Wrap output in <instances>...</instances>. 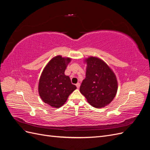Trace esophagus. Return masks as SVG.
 Instances as JSON below:
<instances>
[{"label":"esophagus","instance_id":"obj_1","mask_svg":"<svg viewBox=\"0 0 150 150\" xmlns=\"http://www.w3.org/2000/svg\"><path fill=\"white\" fill-rule=\"evenodd\" d=\"M76 85V87H77V88H79V87H80V83H77Z\"/></svg>","mask_w":150,"mask_h":150}]
</instances>
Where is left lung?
I'll return each mask as SVG.
<instances>
[{"label":"left lung","instance_id":"left-lung-1","mask_svg":"<svg viewBox=\"0 0 150 150\" xmlns=\"http://www.w3.org/2000/svg\"><path fill=\"white\" fill-rule=\"evenodd\" d=\"M84 62L87 66L86 78L80 86L81 93L94 108H101L108 105L117 91L115 74L100 58L89 56Z\"/></svg>","mask_w":150,"mask_h":150}]
</instances>
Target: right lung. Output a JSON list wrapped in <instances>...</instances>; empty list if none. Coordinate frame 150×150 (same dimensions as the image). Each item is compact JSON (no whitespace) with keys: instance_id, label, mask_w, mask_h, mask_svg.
<instances>
[{"instance_id":"right-lung-1","label":"right lung","mask_w":150,"mask_h":150,"mask_svg":"<svg viewBox=\"0 0 150 150\" xmlns=\"http://www.w3.org/2000/svg\"><path fill=\"white\" fill-rule=\"evenodd\" d=\"M69 57L58 55L52 58L40 76L39 94L42 100L54 108L61 107L69 95L77 88L64 72L71 62Z\"/></svg>"}]
</instances>
